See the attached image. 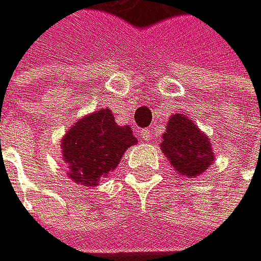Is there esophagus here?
Returning <instances> with one entry per match:
<instances>
[{"label": "esophagus", "mask_w": 261, "mask_h": 261, "mask_svg": "<svg viewBox=\"0 0 261 261\" xmlns=\"http://www.w3.org/2000/svg\"><path fill=\"white\" fill-rule=\"evenodd\" d=\"M139 138L144 139V141H152V132L150 129H141L139 132Z\"/></svg>", "instance_id": "34e87169"}]
</instances>
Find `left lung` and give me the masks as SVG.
<instances>
[{"label": "left lung", "instance_id": "8db88e82", "mask_svg": "<svg viewBox=\"0 0 261 261\" xmlns=\"http://www.w3.org/2000/svg\"><path fill=\"white\" fill-rule=\"evenodd\" d=\"M160 147L171 165L189 178L204 173L215 160L207 136L183 114L170 118Z\"/></svg>", "mask_w": 261, "mask_h": 261}]
</instances>
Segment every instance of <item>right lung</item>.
<instances>
[{
	"label": "right lung",
	"instance_id": "add662e5",
	"mask_svg": "<svg viewBox=\"0 0 261 261\" xmlns=\"http://www.w3.org/2000/svg\"><path fill=\"white\" fill-rule=\"evenodd\" d=\"M133 144L136 138L129 126H118L107 109L78 120L62 139L69 176L83 186H96L102 176L115 170L125 150Z\"/></svg>",
	"mask_w": 261,
	"mask_h": 261
}]
</instances>
